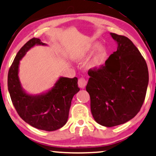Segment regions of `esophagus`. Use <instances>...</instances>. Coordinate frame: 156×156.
Here are the masks:
<instances>
[{
    "instance_id": "obj_1",
    "label": "esophagus",
    "mask_w": 156,
    "mask_h": 156,
    "mask_svg": "<svg viewBox=\"0 0 156 156\" xmlns=\"http://www.w3.org/2000/svg\"><path fill=\"white\" fill-rule=\"evenodd\" d=\"M86 80L84 79V78H80L79 80H78V86L80 87V88H84L86 86Z\"/></svg>"
}]
</instances>
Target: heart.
Masks as SVG:
<instances>
[{
	"label": "heart",
	"instance_id": "1",
	"mask_svg": "<svg viewBox=\"0 0 156 156\" xmlns=\"http://www.w3.org/2000/svg\"><path fill=\"white\" fill-rule=\"evenodd\" d=\"M99 46L100 43L98 42V41H95L94 43L86 45V46L79 49L74 53V60L78 62L84 61L94 50L98 48L94 55H93V57L89 60L88 63V67L89 68H92V69L99 68L103 63L105 54V48L103 46L99 47Z\"/></svg>",
	"mask_w": 156,
	"mask_h": 156
}]
</instances>
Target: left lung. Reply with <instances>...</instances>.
<instances>
[{
    "label": "left lung",
    "instance_id": "1",
    "mask_svg": "<svg viewBox=\"0 0 156 156\" xmlns=\"http://www.w3.org/2000/svg\"><path fill=\"white\" fill-rule=\"evenodd\" d=\"M110 34L117 43V51L105 65L88 70L86 86L93 117L105 127L125 123L138 114L149 80L146 62L132 41L126 36Z\"/></svg>",
    "mask_w": 156,
    "mask_h": 156
}]
</instances>
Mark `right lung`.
Here are the masks:
<instances>
[{
  "label": "right lung",
  "mask_w": 156,
  "mask_h": 156,
  "mask_svg": "<svg viewBox=\"0 0 156 156\" xmlns=\"http://www.w3.org/2000/svg\"><path fill=\"white\" fill-rule=\"evenodd\" d=\"M35 45L47 44L33 38L20 49L8 71V92L16 111L25 122L39 130L53 131L67 123L73 97L80 90L78 78L60 77L46 92L38 95L26 93L18 76L20 61Z\"/></svg>",
  "instance_id": "obj_1"
}]
</instances>
